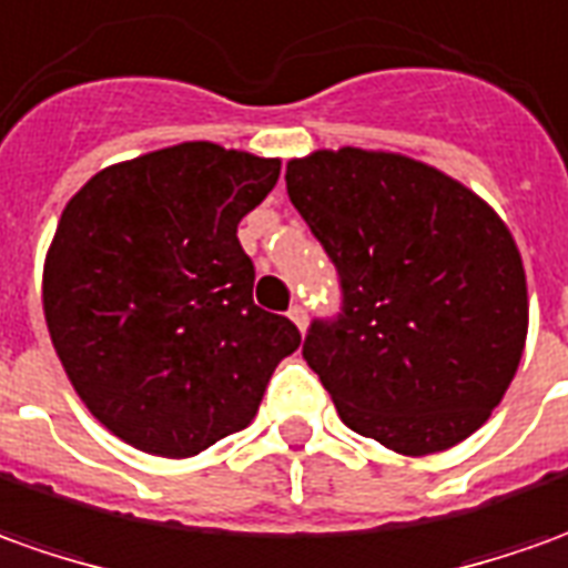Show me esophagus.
Instances as JSON below:
<instances>
[{"label":"esophagus","mask_w":568,"mask_h":568,"mask_svg":"<svg viewBox=\"0 0 568 568\" xmlns=\"http://www.w3.org/2000/svg\"><path fill=\"white\" fill-rule=\"evenodd\" d=\"M287 315H291V322L296 324V327H300V331H303V334H306V327H308L306 308H303V306H291V312H287Z\"/></svg>","instance_id":"esophagus-1"}]
</instances>
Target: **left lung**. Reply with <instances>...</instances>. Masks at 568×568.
Segmentation results:
<instances>
[{"label":"left lung","instance_id":"left-lung-1","mask_svg":"<svg viewBox=\"0 0 568 568\" xmlns=\"http://www.w3.org/2000/svg\"><path fill=\"white\" fill-rule=\"evenodd\" d=\"M287 194L339 272L343 315L303 358L339 420L389 452L455 448L498 408L526 334V268L476 191L393 151H312Z\"/></svg>","mask_w":568,"mask_h":568}]
</instances>
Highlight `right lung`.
<instances>
[{
    "mask_svg": "<svg viewBox=\"0 0 568 568\" xmlns=\"http://www.w3.org/2000/svg\"><path fill=\"white\" fill-rule=\"evenodd\" d=\"M281 160L182 142L95 172L73 194L42 265V312L82 405L116 439L194 457L244 429L291 318L253 303L237 222Z\"/></svg>",
    "mask_w": 568,
    "mask_h": 568,
    "instance_id": "add662e5",
    "label": "right lung"
}]
</instances>
